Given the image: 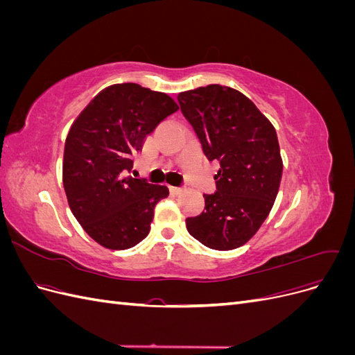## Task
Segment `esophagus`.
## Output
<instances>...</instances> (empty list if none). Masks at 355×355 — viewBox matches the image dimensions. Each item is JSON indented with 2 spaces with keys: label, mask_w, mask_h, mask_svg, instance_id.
I'll use <instances>...</instances> for the list:
<instances>
[{
  "label": "esophagus",
  "mask_w": 355,
  "mask_h": 355,
  "mask_svg": "<svg viewBox=\"0 0 355 355\" xmlns=\"http://www.w3.org/2000/svg\"><path fill=\"white\" fill-rule=\"evenodd\" d=\"M170 191L173 192V194H180L182 188H180V187H170Z\"/></svg>",
  "instance_id": "esophagus-1"
}]
</instances>
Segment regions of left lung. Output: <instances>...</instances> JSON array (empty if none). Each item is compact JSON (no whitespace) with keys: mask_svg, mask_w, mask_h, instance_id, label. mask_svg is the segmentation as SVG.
<instances>
[{"mask_svg":"<svg viewBox=\"0 0 355 355\" xmlns=\"http://www.w3.org/2000/svg\"><path fill=\"white\" fill-rule=\"evenodd\" d=\"M178 101L204 154L219 161L218 191L204 194L206 207L187 219V230L210 249H237L261 228L280 188L283 159L275 128L249 98L225 85L179 93Z\"/></svg>","mask_w":355,"mask_h":355,"instance_id":"1","label":"left lung"}]
</instances>
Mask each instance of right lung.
Wrapping results in <instances>:
<instances>
[{"label":"right lung","mask_w":355,"mask_h":355,"mask_svg":"<svg viewBox=\"0 0 355 355\" xmlns=\"http://www.w3.org/2000/svg\"><path fill=\"white\" fill-rule=\"evenodd\" d=\"M178 110L168 94L124 83L102 90L73 121L63 153V188L75 219L106 249H130L149 234L168 188L125 175L146 136Z\"/></svg>","instance_id":"1"}]
</instances>
